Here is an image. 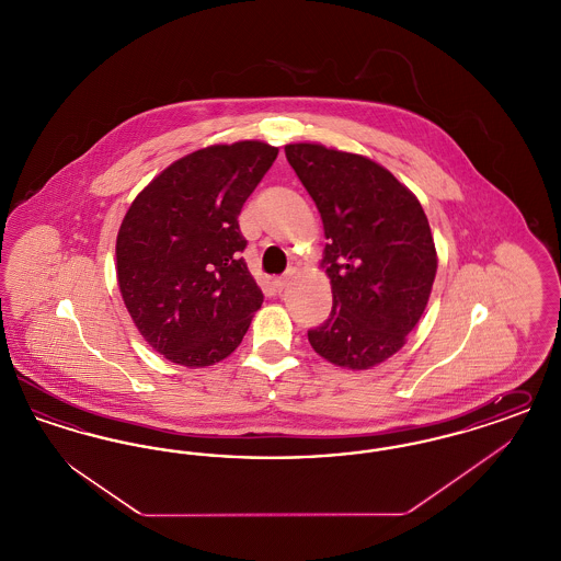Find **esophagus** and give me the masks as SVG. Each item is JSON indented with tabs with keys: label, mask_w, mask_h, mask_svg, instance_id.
Returning <instances> with one entry per match:
<instances>
[{
	"label": "esophagus",
	"mask_w": 561,
	"mask_h": 561,
	"mask_svg": "<svg viewBox=\"0 0 561 561\" xmlns=\"http://www.w3.org/2000/svg\"><path fill=\"white\" fill-rule=\"evenodd\" d=\"M294 271H288L286 275H282V277H277L275 279V286H277V290H284V288H288L290 286V282H293Z\"/></svg>",
	"instance_id": "obj_1"
}]
</instances>
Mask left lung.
Returning a JSON list of instances; mask_svg holds the SVG:
<instances>
[{"instance_id": "1", "label": "left lung", "mask_w": 561, "mask_h": 561, "mask_svg": "<svg viewBox=\"0 0 561 561\" xmlns=\"http://www.w3.org/2000/svg\"><path fill=\"white\" fill-rule=\"evenodd\" d=\"M286 158L321 214V267L332 313L309 343L334 366L368 370L396 355L421 320L437 271L427 216L416 195L380 163L316 142Z\"/></svg>"}]
</instances>
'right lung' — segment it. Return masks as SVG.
Wrapping results in <instances>:
<instances>
[{
	"mask_svg": "<svg viewBox=\"0 0 561 561\" xmlns=\"http://www.w3.org/2000/svg\"><path fill=\"white\" fill-rule=\"evenodd\" d=\"M277 147L213 145L170 163L124 216L117 284L142 339L165 359L204 368L240 347L263 293L241 259L238 216Z\"/></svg>",
	"mask_w": 561,
	"mask_h": 561,
	"instance_id": "right-lung-1",
	"label": "right lung"
}]
</instances>
